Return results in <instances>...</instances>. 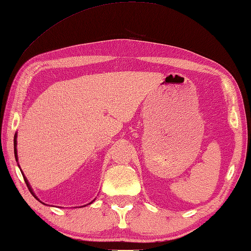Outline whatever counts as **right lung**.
Listing matches in <instances>:
<instances>
[{
    "label": "right lung",
    "instance_id": "1",
    "mask_svg": "<svg viewBox=\"0 0 251 251\" xmlns=\"http://www.w3.org/2000/svg\"><path fill=\"white\" fill-rule=\"evenodd\" d=\"M14 152H15V158H16V161L17 162H18V153H17V132L15 133V138H14ZM18 166H19V162H18ZM19 168H20V166H19ZM20 171H21V173H22V176H23V178H25V184H26V186H27V188H28V190H30V192H31V194L34 196V198H36V199L39 201V202H42V201H40L39 199H38V198L36 197V195H35V192L33 191V189H32V187H31V185H30V183H28V180H27V178L25 177V174H23V172H22V170H21V169H20ZM93 201H95V199L94 200H93ZM93 201L92 202H90L89 203V204H91V203H93ZM43 203V204H45V203L44 202H42ZM47 205V204H46ZM85 205H87V204H85ZM85 205H83V206H85ZM81 207H82V206H81Z\"/></svg>",
    "mask_w": 251,
    "mask_h": 251
}]
</instances>
